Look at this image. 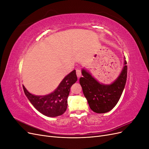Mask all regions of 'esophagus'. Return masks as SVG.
I'll list each match as a JSON object with an SVG mask.
<instances>
[{
    "label": "esophagus",
    "mask_w": 149,
    "mask_h": 149,
    "mask_svg": "<svg viewBox=\"0 0 149 149\" xmlns=\"http://www.w3.org/2000/svg\"><path fill=\"white\" fill-rule=\"evenodd\" d=\"M76 75H77L78 78H79L81 76V71L79 69H77L76 70Z\"/></svg>",
    "instance_id": "esophagus-1"
}]
</instances>
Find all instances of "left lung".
<instances>
[{"label":"left lung","mask_w":149,"mask_h":149,"mask_svg":"<svg viewBox=\"0 0 149 149\" xmlns=\"http://www.w3.org/2000/svg\"><path fill=\"white\" fill-rule=\"evenodd\" d=\"M124 66L114 81L109 84L100 83L89 71L83 68V77L79 83L91 109L96 113H106L112 110L118 102L127 80V66L124 57Z\"/></svg>","instance_id":"obj_1"}]
</instances>
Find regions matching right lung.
<instances>
[{"label":"right lung","instance_id":"1","mask_svg":"<svg viewBox=\"0 0 149 149\" xmlns=\"http://www.w3.org/2000/svg\"><path fill=\"white\" fill-rule=\"evenodd\" d=\"M76 70L66 75L55 91L44 96H37L29 92L23 85L25 96L33 107L42 114L54 118L62 115L68 106L70 88L77 81Z\"/></svg>","mask_w":149,"mask_h":149}]
</instances>
